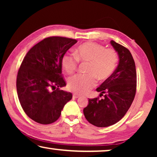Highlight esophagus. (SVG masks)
<instances>
[{"label":"esophagus","mask_w":157,"mask_h":157,"mask_svg":"<svg viewBox=\"0 0 157 157\" xmlns=\"http://www.w3.org/2000/svg\"><path fill=\"white\" fill-rule=\"evenodd\" d=\"M73 97L75 98H77L80 97V95H78V94H73Z\"/></svg>","instance_id":"obj_1"}]
</instances>
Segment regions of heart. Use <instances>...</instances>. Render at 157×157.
<instances>
[{
  "instance_id": "heart-1",
  "label": "heart",
  "mask_w": 157,
  "mask_h": 157,
  "mask_svg": "<svg viewBox=\"0 0 157 157\" xmlns=\"http://www.w3.org/2000/svg\"><path fill=\"white\" fill-rule=\"evenodd\" d=\"M74 54L66 53L62 57V65L66 71L72 74L76 70L78 61L89 62L87 74H76L68 78V87L78 94H85L96 85V78L105 80L114 71L118 56L113 49L94 42H87L79 46Z\"/></svg>"
}]
</instances>
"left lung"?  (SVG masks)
Instances as JSON below:
<instances>
[{"label": "left lung", "instance_id": "obj_1", "mask_svg": "<svg viewBox=\"0 0 157 157\" xmlns=\"http://www.w3.org/2000/svg\"><path fill=\"white\" fill-rule=\"evenodd\" d=\"M119 56V64L114 72L96 91L103 98H89L83 114L90 124L107 127L124 117L134 101L136 89V71L132 53L125 47L111 40ZM105 94L104 95L102 94Z\"/></svg>", "mask_w": 157, "mask_h": 157}]
</instances>
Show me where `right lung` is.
Masks as SVG:
<instances>
[{
  "mask_svg": "<svg viewBox=\"0 0 157 157\" xmlns=\"http://www.w3.org/2000/svg\"><path fill=\"white\" fill-rule=\"evenodd\" d=\"M76 43V40L60 36L44 38L23 59L17 75V93L23 111L34 121L55 122L72 98L71 93L60 89L66 85L61 74V60Z\"/></svg>",
  "mask_w": 157,
  "mask_h": 157,
  "instance_id": "right-lung-1",
  "label": "right lung"
}]
</instances>
